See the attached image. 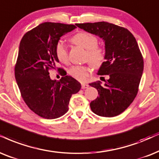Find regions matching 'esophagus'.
<instances>
[{
	"label": "esophagus",
	"mask_w": 159,
	"mask_h": 159,
	"mask_svg": "<svg viewBox=\"0 0 159 159\" xmlns=\"http://www.w3.org/2000/svg\"><path fill=\"white\" fill-rule=\"evenodd\" d=\"M89 87V85L87 84H81V88L82 89H86V88Z\"/></svg>",
	"instance_id": "34e87169"
}]
</instances>
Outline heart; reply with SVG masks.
Segmentation results:
<instances>
[{
    "label": "heart",
    "mask_w": 159,
    "mask_h": 159,
    "mask_svg": "<svg viewBox=\"0 0 159 159\" xmlns=\"http://www.w3.org/2000/svg\"><path fill=\"white\" fill-rule=\"evenodd\" d=\"M71 42L75 45L86 49L84 60L89 61V65H75L68 70V73L78 81L84 82L91 74V65L99 68L103 65L106 59V51L103 46L98 45V39L95 36L88 32H80L71 38ZM56 57L62 63H67L69 54L67 46L63 41L59 40L56 44Z\"/></svg>",
    "instance_id": "b5f03b06"
}]
</instances>
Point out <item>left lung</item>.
Wrapping results in <instances>:
<instances>
[{"label": "left lung", "instance_id": "left-lung-1", "mask_svg": "<svg viewBox=\"0 0 159 159\" xmlns=\"http://www.w3.org/2000/svg\"><path fill=\"white\" fill-rule=\"evenodd\" d=\"M76 25L105 42L106 59L98 74L108 75V80H104V85L100 81L89 84L99 94L90 103L92 111L105 117L119 115L135 99L143 73V57L137 42L127 29L107 22Z\"/></svg>", "mask_w": 159, "mask_h": 159}]
</instances>
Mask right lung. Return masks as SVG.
Listing matches in <instances>:
<instances>
[{
  "mask_svg": "<svg viewBox=\"0 0 159 159\" xmlns=\"http://www.w3.org/2000/svg\"><path fill=\"white\" fill-rule=\"evenodd\" d=\"M75 25L46 22L26 32L20 43L15 67V79L21 96L32 111L45 119H56L68 111L70 98L81 89V84L58 70L62 77L51 80L49 70L59 62L55 47L60 37Z\"/></svg>",
  "mask_w": 159,
  "mask_h": 159,
  "instance_id": "obj_1",
  "label": "right lung"
}]
</instances>
